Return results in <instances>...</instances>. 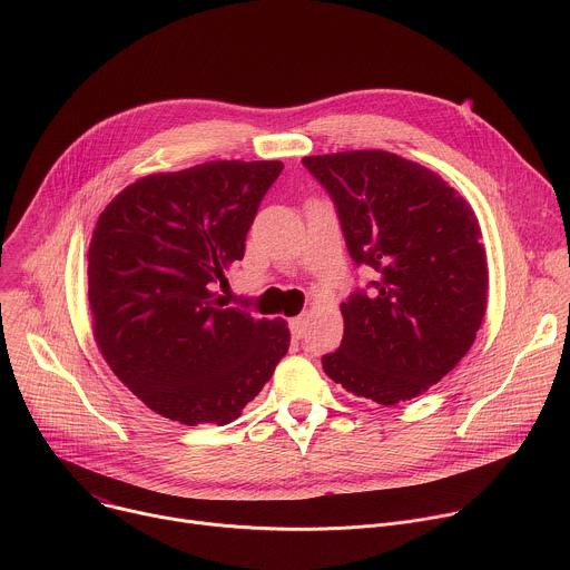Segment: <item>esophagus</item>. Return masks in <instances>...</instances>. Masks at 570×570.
Masks as SVG:
<instances>
[{
  "label": "esophagus",
  "mask_w": 570,
  "mask_h": 570,
  "mask_svg": "<svg viewBox=\"0 0 570 570\" xmlns=\"http://www.w3.org/2000/svg\"><path fill=\"white\" fill-rule=\"evenodd\" d=\"M288 330H291L293 338H302V336H304V332H306V317H304V315L293 317V320L288 322Z\"/></svg>",
  "instance_id": "esophagus-1"
}]
</instances>
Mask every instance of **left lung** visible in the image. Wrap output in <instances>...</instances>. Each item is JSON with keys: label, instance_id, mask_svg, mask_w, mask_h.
Wrapping results in <instances>:
<instances>
[{"label": "left lung", "instance_id": "1", "mask_svg": "<svg viewBox=\"0 0 570 570\" xmlns=\"http://www.w3.org/2000/svg\"><path fill=\"white\" fill-rule=\"evenodd\" d=\"M334 200L347 253L372 282L343 302L345 334L322 370L356 396L424 394L471 350L487 262L471 207L440 176L385 150L304 157Z\"/></svg>", "mask_w": 570, "mask_h": 570}]
</instances>
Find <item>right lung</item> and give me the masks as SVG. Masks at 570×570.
<instances>
[{
    "mask_svg": "<svg viewBox=\"0 0 570 570\" xmlns=\"http://www.w3.org/2000/svg\"><path fill=\"white\" fill-rule=\"evenodd\" d=\"M282 161H205L126 187L88 255L95 338L112 372L161 417L229 424L286 356L284 320H255L214 293L243 259Z\"/></svg>",
    "mask_w": 570,
    "mask_h": 570,
    "instance_id": "obj_1",
    "label": "right lung"
}]
</instances>
